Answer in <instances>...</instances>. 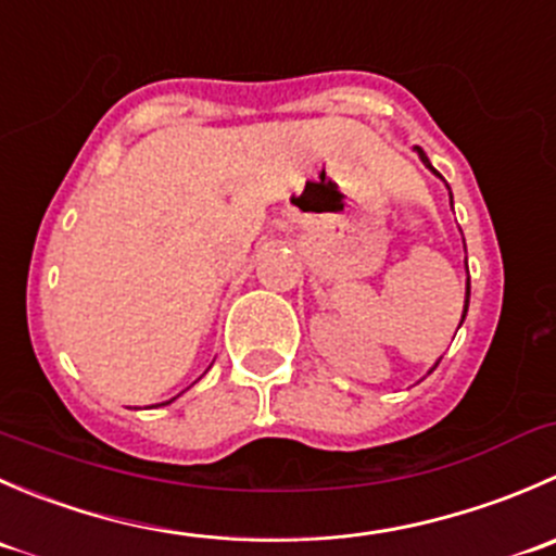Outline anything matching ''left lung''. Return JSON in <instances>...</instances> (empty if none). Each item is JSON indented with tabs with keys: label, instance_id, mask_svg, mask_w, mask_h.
Returning <instances> with one entry per match:
<instances>
[{
	"label": "left lung",
	"instance_id": "obj_1",
	"mask_svg": "<svg viewBox=\"0 0 556 556\" xmlns=\"http://www.w3.org/2000/svg\"><path fill=\"white\" fill-rule=\"evenodd\" d=\"M417 153H419V159L425 161V166H430L428 155L422 153V148H417ZM430 169H433V166H430ZM433 172H435V169H433ZM435 174H439V172H435ZM468 299H470V279H468V290H465V312H468ZM465 312H463V319H465ZM459 325H463V323H459ZM433 368H435V366H433Z\"/></svg>",
	"mask_w": 556,
	"mask_h": 556
}]
</instances>
